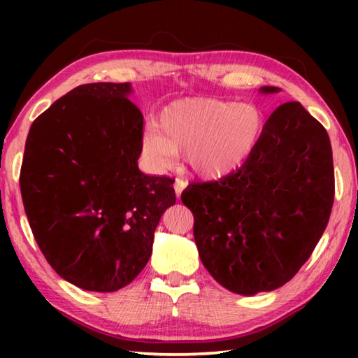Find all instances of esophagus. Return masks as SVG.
I'll list each match as a JSON object with an SVG mask.
<instances>
[{
  "label": "esophagus",
  "instance_id": "obj_1",
  "mask_svg": "<svg viewBox=\"0 0 358 358\" xmlns=\"http://www.w3.org/2000/svg\"><path fill=\"white\" fill-rule=\"evenodd\" d=\"M187 187V181L186 180H177L175 181V192H177V197L181 196V192H183Z\"/></svg>",
  "mask_w": 358,
  "mask_h": 358
}]
</instances>
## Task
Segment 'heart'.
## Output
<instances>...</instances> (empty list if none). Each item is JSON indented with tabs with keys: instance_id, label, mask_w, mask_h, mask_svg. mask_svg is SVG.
Instances as JSON below:
<instances>
[{
	"instance_id": "heart-1",
	"label": "heart",
	"mask_w": 358,
	"mask_h": 358,
	"mask_svg": "<svg viewBox=\"0 0 358 358\" xmlns=\"http://www.w3.org/2000/svg\"><path fill=\"white\" fill-rule=\"evenodd\" d=\"M266 132L259 107L216 98L173 101L151 121L143 148L151 161L167 167L187 151L199 177L216 180L243 169L257 153Z\"/></svg>"
}]
</instances>
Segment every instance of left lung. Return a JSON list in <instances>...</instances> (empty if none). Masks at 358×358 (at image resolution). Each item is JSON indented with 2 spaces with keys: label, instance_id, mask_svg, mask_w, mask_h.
<instances>
[{
  "label": "left lung",
  "instance_id": "8db88e82",
  "mask_svg": "<svg viewBox=\"0 0 358 358\" xmlns=\"http://www.w3.org/2000/svg\"><path fill=\"white\" fill-rule=\"evenodd\" d=\"M333 197L329 134L300 102H286L266 120L264 142L243 169L191 185L181 202L194 215V240L208 273L230 292L254 295L281 287L310 259Z\"/></svg>",
  "mask_w": 358,
  "mask_h": 358
}]
</instances>
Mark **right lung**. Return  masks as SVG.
I'll use <instances>...</instances> for the list:
<instances>
[{
	"label": "right lung",
	"mask_w": 358,
	"mask_h": 358,
	"mask_svg": "<svg viewBox=\"0 0 358 358\" xmlns=\"http://www.w3.org/2000/svg\"><path fill=\"white\" fill-rule=\"evenodd\" d=\"M131 83L80 85L29 128L20 191L29 227L63 280L115 292L145 268L175 203L173 178L138 171L143 115Z\"/></svg>",
	"instance_id": "obj_1"
}]
</instances>
